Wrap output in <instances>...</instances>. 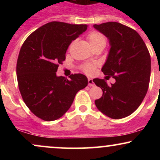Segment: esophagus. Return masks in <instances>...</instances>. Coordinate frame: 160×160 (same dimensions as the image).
<instances>
[{"mask_svg": "<svg viewBox=\"0 0 160 160\" xmlns=\"http://www.w3.org/2000/svg\"><path fill=\"white\" fill-rule=\"evenodd\" d=\"M88 82H89V86H93L95 85V83H94V82H93L92 79H91V78L88 79Z\"/></svg>", "mask_w": 160, "mask_h": 160, "instance_id": "esophagus-1", "label": "esophagus"}]
</instances>
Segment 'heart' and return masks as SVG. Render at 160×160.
I'll use <instances>...</instances> for the list:
<instances>
[{
  "label": "heart",
  "mask_w": 160,
  "mask_h": 160,
  "mask_svg": "<svg viewBox=\"0 0 160 160\" xmlns=\"http://www.w3.org/2000/svg\"><path fill=\"white\" fill-rule=\"evenodd\" d=\"M88 40L92 48H96L98 47H105L106 43H107V38L102 33L97 32V31H93L88 34ZM96 64L94 63H88L85 64L82 66V70L84 72L88 74H92L94 73Z\"/></svg>",
  "instance_id": "1"
}]
</instances>
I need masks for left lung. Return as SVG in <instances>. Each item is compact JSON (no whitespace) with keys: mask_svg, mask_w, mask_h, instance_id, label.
<instances>
[{"mask_svg":"<svg viewBox=\"0 0 160 160\" xmlns=\"http://www.w3.org/2000/svg\"><path fill=\"white\" fill-rule=\"evenodd\" d=\"M93 27L109 40L111 49L102 71L106 79L112 77L116 80L110 85L104 79L93 80L103 91L95 105L110 118H124L140 106L148 92L149 51L136 31L121 23L109 22Z\"/></svg>","mask_w":160,"mask_h":160,"instance_id":"8db88e82","label":"left lung"}]
</instances>
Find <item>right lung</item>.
I'll return each instance as SVG.
<instances>
[{
	"label": "right lung",
	"mask_w": 160,
	"mask_h": 160,
	"mask_svg": "<svg viewBox=\"0 0 160 160\" xmlns=\"http://www.w3.org/2000/svg\"><path fill=\"white\" fill-rule=\"evenodd\" d=\"M87 25L51 22L32 33L22 46L16 65L19 89L27 107L39 118L53 121L68 111L79 90L88 85L81 74L58 77L69 45Z\"/></svg>",
	"instance_id": "obj_1"
}]
</instances>
